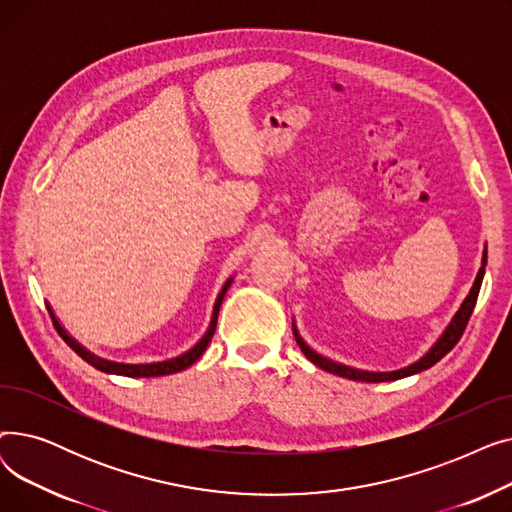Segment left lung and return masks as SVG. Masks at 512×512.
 <instances>
[{
  "label": "left lung",
  "mask_w": 512,
  "mask_h": 512,
  "mask_svg": "<svg viewBox=\"0 0 512 512\" xmlns=\"http://www.w3.org/2000/svg\"><path fill=\"white\" fill-rule=\"evenodd\" d=\"M486 263H488V251H483V259H481V270L475 278V284L469 292V297L463 301L461 309L456 311V315L452 317L450 326L446 328V332L440 336V340L429 348V353L425 357H421L417 363L405 367V369H398V371H390V373H371V371H359V369H353V367H346V365H340V363H334L326 357L317 355L315 351H311V348L303 342V338L299 336L297 328H294V338H297L301 351L305 353V357L315 363L317 367L326 369L334 375H340V378H348V380H357V382H392V380H400V378H407V375H413V373H419L423 369H429L432 365H436L444 355H448L452 348L456 346V342L461 340L467 324H469V317L475 309V303H477V294H479V288H481V280H483V274H486Z\"/></svg>",
  "instance_id": "8db88e82"
}]
</instances>
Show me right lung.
<instances>
[{"instance_id":"add662e5","label":"right lung","mask_w":512,"mask_h":512,"mask_svg":"<svg viewBox=\"0 0 512 512\" xmlns=\"http://www.w3.org/2000/svg\"><path fill=\"white\" fill-rule=\"evenodd\" d=\"M232 280H228L222 288V292L218 294V301H215V307H213V315H211V324H209V330L205 332V336L191 348V351L176 357V359H170V361H164V363H149V365H124V363H114V361H105V359H99L95 355H91L85 346H80L74 338L68 336V332L60 326V321L53 317L51 313V319H53V326H56L58 334L64 338V342L72 348V351L80 357L85 359L89 365H93L95 369L99 371H105V373H118V375H126V378H157V375H170V373H176V371H182L186 367H191L203 353L207 344L211 342L213 338V332H215V324H218V313H220V305L224 301V294L226 290L230 288Z\"/></svg>"}]
</instances>
